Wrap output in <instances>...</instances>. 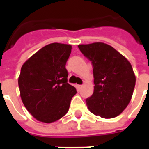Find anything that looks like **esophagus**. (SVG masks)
<instances>
[{"label": "esophagus", "instance_id": "34e87169", "mask_svg": "<svg viewBox=\"0 0 149 149\" xmlns=\"http://www.w3.org/2000/svg\"><path fill=\"white\" fill-rule=\"evenodd\" d=\"M82 86H83V85H77V88L79 89V90H80L81 88H82Z\"/></svg>", "mask_w": 149, "mask_h": 149}]
</instances>
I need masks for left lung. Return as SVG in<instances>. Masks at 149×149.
<instances>
[{"mask_svg":"<svg viewBox=\"0 0 149 149\" xmlns=\"http://www.w3.org/2000/svg\"><path fill=\"white\" fill-rule=\"evenodd\" d=\"M78 48L93 67L94 91L86 99L91 112L102 118H113L128 106L136 77L130 62L112 46L102 42L79 45Z\"/></svg>","mask_w":149,"mask_h":149,"instance_id":"left-lung-1","label":"left lung"}]
</instances>
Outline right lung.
Here are the masks:
<instances>
[{
    "label": "right lung",
    "instance_id": "obj_1",
    "mask_svg": "<svg viewBox=\"0 0 149 149\" xmlns=\"http://www.w3.org/2000/svg\"><path fill=\"white\" fill-rule=\"evenodd\" d=\"M72 46L47 45L22 65L18 84L22 102L39 121L52 123L68 112L75 87L68 83L66 62Z\"/></svg>",
    "mask_w": 149,
    "mask_h": 149
}]
</instances>
